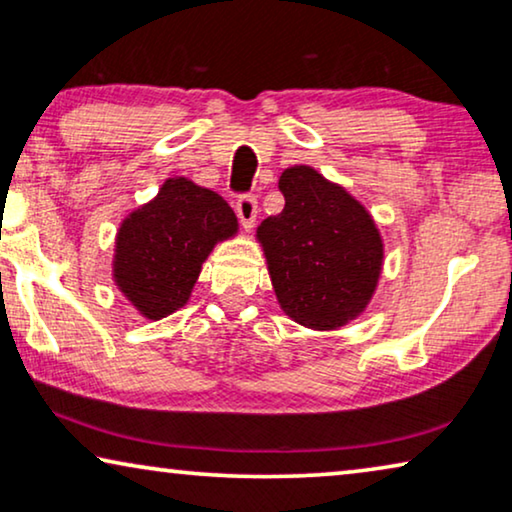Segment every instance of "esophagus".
<instances>
[{
	"label": "esophagus",
	"instance_id": "1",
	"mask_svg": "<svg viewBox=\"0 0 512 512\" xmlns=\"http://www.w3.org/2000/svg\"><path fill=\"white\" fill-rule=\"evenodd\" d=\"M235 212H237V219H240L244 230L254 228L256 214H258V202L254 195H242V198L235 202Z\"/></svg>",
	"mask_w": 512,
	"mask_h": 512
}]
</instances>
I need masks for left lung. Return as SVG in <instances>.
I'll list each match as a JSON object with an SVG mask.
<instances>
[{"label": "left lung", "mask_w": 512, "mask_h": 512, "mask_svg": "<svg viewBox=\"0 0 512 512\" xmlns=\"http://www.w3.org/2000/svg\"><path fill=\"white\" fill-rule=\"evenodd\" d=\"M282 214L256 228L277 303L314 331H335L366 310L377 289L384 244L373 216L310 165L279 177Z\"/></svg>", "instance_id": "8db88e82"}]
</instances>
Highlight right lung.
Returning a JSON list of instances; mask_svg holds the SVG:
<instances>
[{
  "label": "right lung",
  "instance_id": "1",
  "mask_svg": "<svg viewBox=\"0 0 512 512\" xmlns=\"http://www.w3.org/2000/svg\"><path fill=\"white\" fill-rule=\"evenodd\" d=\"M235 235L237 216L219 193L186 177L165 179L118 228L114 284L142 317L163 319L188 303L202 263Z\"/></svg>",
  "mask_w": 512,
  "mask_h": 512
}]
</instances>
